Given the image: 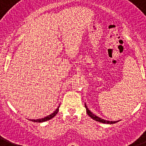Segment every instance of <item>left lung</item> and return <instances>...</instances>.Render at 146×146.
Listing matches in <instances>:
<instances>
[{
	"label": "left lung",
	"mask_w": 146,
	"mask_h": 146,
	"mask_svg": "<svg viewBox=\"0 0 146 146\" xmlns=\"http://www.w3.org/2000/svg\"><path fill=\"white\" fill-rule=\"evenodd\" d=\"M84 107H85V108H86L87 113H88V116H89L90 117H91V118L93 119H94V120L97 121V122H102V123H106V124H114V123H116V122H119V121H108V120L103 119L100 118V117H97V116L94 114V113H92L91 111L88 108L86 104H84Z\"/></svg>",
	"instance_id": "left-lung-1"
}]
</instances>
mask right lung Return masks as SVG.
Instances as JSON below:
<instances>
[{
	"label": "right lung",
	"mask_w": 146,
	"mask_h": 146,
	"mask_svg": "<svg viewBox=\"0 0 146 146\" xmlns=\"http://www.w3.org/2000/svg\"><path fill=\"white\" fill-rule=\"evenodd\" d=\"M58 108L56 109V111H55L54 113H52V114L49 115L48 117H44V118L43 119H32V121L33 122H45V121H47L49 120V119H50L53 118V117L56 116L57 113H58Z\"/></svg>",
	"instance_id": "right-lung-1"
}]
</instances>
